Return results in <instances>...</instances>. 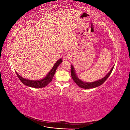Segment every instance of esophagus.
Listing matches in <instances>:
<instances>
[{"label": "esophagus", "instance_id": "esophagus-1", "mask_svg": "<svg viewBox=\"0 0 130 130\" xmlns=\"http://www.w3.org/2000/svg\"><path fill=\"white\" fill-rule=\"evenodd\" d=\"M70 57H71V55L69 52H66L63 55V58L64 60H69Z\"/></svg>", "mask_w": 130, "mask_h": 130}]
</instances>
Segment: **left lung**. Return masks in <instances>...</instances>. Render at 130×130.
Returning a JSON list of instances; mask_svg holds the SVG:
<instances>
[{
  "label": "left lung",
  "mask_w": 130,
  "mask_h": 130,
  "mask_svg": "<svg viewBox=\"0 0 130 130\" xmlns=\"http://www.w3.org/2000/svg\"><path fill=\"white\" fill-rule=\"evenodd\" d=\"M114 66L112 67V68L110 70L109 72L103 78L101 79L98 80L96 81L95 82H91V83H88V82H83L82 81L80 80L79 78H78L76 74L75 73V71H74V69L73 68V66H71V75H72V77L73 78V80H74V81L75 82V83L79 86L80 87L82 88H85V89H89V88H95L96 87H98L100 85H101L103 84L104 82L107 79V78L110 75H111L112 70L113 69Z\"/></svg>",
  "instance_id": "obj_1"
}]
</instances>
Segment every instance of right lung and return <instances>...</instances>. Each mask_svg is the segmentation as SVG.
<instances>
[{"label":"right lung","instance_id":"add662e5","mask_svg":"<svg viewBox=\"0 0 130 130\" xmlns=\"http://www.w3.org/2000/svg\"><path fill=\"white\" fill-rule=\"evenodd\" d=\"M62 62V58L58 60L56 62V63L54 64L53 68L50 70V72L48 73V74L46 76V77H45L44 78H43V79L39 81L27 80V79H25V78H23L20 75H19L16 72H15V73H16L18 77L19 78V79L20 80V81L22 82V83L23 84H24L25 85L29 86V87H34V88H43L48 85V84L49 83V82L52 81L53 78L54 76V74L55 73L57 67L59 66V64H60Z\"/></svg>","mask_w":130,"mask_h":130}]
</instances>
